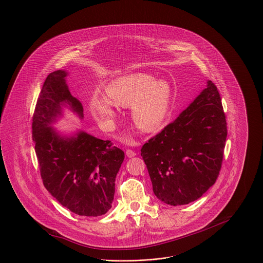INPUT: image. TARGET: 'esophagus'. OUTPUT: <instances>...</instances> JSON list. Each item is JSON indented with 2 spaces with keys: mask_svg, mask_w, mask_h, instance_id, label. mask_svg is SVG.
Wrapping results in <instances>:
<instances>
[{
  "mask_svg": "<svg viewBox=\"0 0 263 263\" xmlns=\"http://www.w3.org/2000/svg\"><path fill=\"white\" fill-rule=\"evenodd\" d=\"M126 156H127L128 158H133V157L136 156V153H135L134 151H132V149H127V151H126Z\"/></svg>",
  "mask_w": 263,
  "mask_h": 263,
  "instance_id": "esophagus-1",
  "label": "esophagus"
}]
</instances>
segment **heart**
<instances>
[{"label": "heart", "instance_id": "obj_1", "mask_svg": "<svg viewBox=\"0 0 263 263\" xmlns=\"http://www.w3.org/2000/svg\"><path fill=\"white\" fill-rule=\"evenodd\" d=\"M147 73H132L110 81L105 88L107 99L95 93L89 102L92 114L102 122L115 118L114 105H131V117L141 130L153 131L167 117L172 105V87L164 80L155 81Z\"/></svg>", "mask_w": 263, "mask_h": 263}]
</instances>
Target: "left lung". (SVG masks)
I'll return each mask as SVG.
<instances>
[{
    "mask_svg": "<svg viewBox=\"0 0 263 263\" xmlns=\"http://www.w3.org/2000/svg\"><path fill=\"white\" fill-rule=\"evenodd\" d=\"M227 121L215 84L141 148L159 200L177 206L197 200L215 183L222 163Z\"/></svg>",
    "mask_w": 263,
    "mask_h": 263,
    "instance_id": "left-lung-1",
    "label": "left lung"
}]
</instances>
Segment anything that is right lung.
<instances>
[{"instance_id": "1", "label": "right lung", "mask_w": 263, "mask_h": 263, "mask_svg": "<svg viewBox=\"0 0 263 263\" xmlns=\"http://www.w3.org/2000/svg\"><path fill=\"white\" fill-rule=\"evenodd\" d=\"M67 73L54 71L46 78L32 117V136L41 177L47 190L66 209L79 215L100 216L111 208L115 181L124 152L110 140L85 132L60 137L49 127L70 105L81 118L82 104L70 93Z\"/></svg>"}]
</instances>
